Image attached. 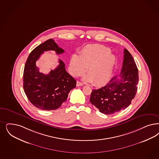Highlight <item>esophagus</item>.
Listing matches in <instances>:
<instances>
[{
    "label": "esophagus",
    "instance_id": "34e87169",
    "mask_svg": "<svg viewBox=\"0 0 159 159\" xmlns=\"http://www.w3.org/2000/svg\"><path fill=\"white\" fill-rule=\"evenodd\" d=\"M83 85V84L82 83L80 82H79V81L77 82V86H78V87H79V86H82Z\"/></svg>",
    "mask_w": 159,
    "mask_h": 159
}]
</instances>
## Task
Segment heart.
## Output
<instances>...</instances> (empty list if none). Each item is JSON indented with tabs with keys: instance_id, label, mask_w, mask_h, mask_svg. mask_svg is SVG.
I'll return each mask as SVG.
<instances>
[{
	"instance_id": "obj_1",
	"label": "heart",
	"mask_w": 159,
	"mask_h": 159,
	"mask_svg": "<svg viewBox=\"0 0 159 159\" xmlns=\"http://www.w3.org/2000/svg\"><path fill=\"white\" fill-rule=\"evenodd\" d=\"M110 50L101 45H90L81 51L79 56L73 55L70 60V71L73 76L83 75L87 68L88 76L84 78L93 85L107 82L114 70L116 59L110 54Z\"/></svg>"
}]
</instances>
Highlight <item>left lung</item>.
I'll list each match as a JSON object with an SVG mask.
<instances>
[{
    "mask_svg": "<svg viewBox=\"0 0 159 159\" xmlns=\"http://www.w3.org/2000/svg\"><path fill=\"white\" fill-rule=\"evenodd\" d=\"M136 64L130 52L124 50V60L120 74L113 77L104 87L91 93L90 102L105 115L125 109L134 99L139 82Z\"/></svg>",
    "mask_w": 159,
    "mask_h": 159,
    "instance_id": "left-lung-1",
    "label": "left lung"
}]
</instances>
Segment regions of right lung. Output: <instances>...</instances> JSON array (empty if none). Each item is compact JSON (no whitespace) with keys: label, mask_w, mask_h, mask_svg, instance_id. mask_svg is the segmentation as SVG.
Listing matches in <instances>:
<instances>
[{"label":"right lung","mask_w":159,"mask_h":159,"mask_svg":"<svg viewBox=\"0 0 159 159\" xmlns=\"http://www.w3.org/2000/svg\"><path fill=\"white\" fill-rule=\"evenodd\" d=\"M53 50L57 55L64 53L54 40L50 39L33 50L26 60L23 71V89L29 100L36 107L44 110L59 108L68 97L76 81L65 69L59 59V65L48 75L39 72L36 62L44 51Z\"/></svg>","instance_id":"right-lung-1"}]
</instances>
